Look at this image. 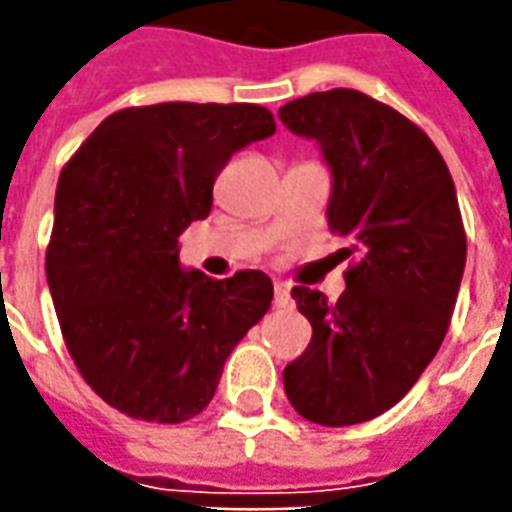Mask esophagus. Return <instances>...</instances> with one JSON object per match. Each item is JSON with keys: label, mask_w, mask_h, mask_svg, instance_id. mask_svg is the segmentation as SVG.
<instances>
[{"label": "esophagus", "mask_w": 512, "mask_h": 512, "mask_svg": "<svg viewBox=\"0 0 512 512\" xmlns=\"http://www.w3.org/2000/svg\"><path fill=\"white\" fill-rule=\"evenodd\" d=\"M293 304V299H290V290L288 285H274V307H290Z\"/></svg>", "instance_id": "esophagus-1"}]
</instances>
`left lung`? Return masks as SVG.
<instances>
[{"mask_svg":"<svg viewBox=\"0 0 512 512\" xmlns=\"http://www.w3.org/2000/svg\"><path fill=\"white\" fill-rule=\"evenodd\" d=\"M279 120L321 145L334 178L329 230L356 257L334 304L290 290L312 340L282 381L301 417L343 428L395 406L439 351L466 266L461 208L430 136L370 95L310 93Z\"/></svg>","mask_w":512,"mask_h":512,"instance_id":"obj_1","label":"left lung"}]
</instances>
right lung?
Segmentation results:
<instances>
[{
  "label": "right lung",
  "instance_id": "obj_1",
  "mask_svg": "<svg viewBox=\"0 0 512 512\" xmlns=\"http://www.w3.org/2000/svg\"><path fill=\"white\" fill-rule=\"evenodd\" d=\"M277 131L257 104L128 106L62 167L46 279L73 365L126 417L178 425L211 403L224 362L271 307L263 271H183L235 150Z\"/></svg>",
  "mask_w": 512,
  "mask_h": 512
}]
</instances>
